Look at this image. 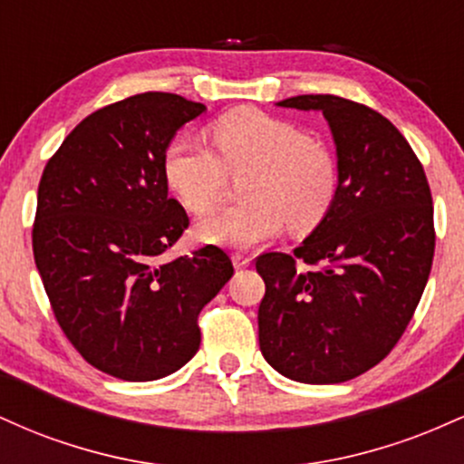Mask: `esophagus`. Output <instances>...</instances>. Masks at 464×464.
Returning <instances> with one entry per match:
<instances>
[{"instance_id":"1","label":"esophagus","mask_w":464,"mask_h":464,"mask_svg":"<svg viewBox=\"0 0 464 464\" xmlns=\"http://www.w3.org/2000/svg\"><path fill=\"white\" fill-rule=\"evenodd\" d=\"M231 259H233V266H236L237 270L248 268L250 262H253V257H250V255H246V253H233Z\"/></svg>"}]
</instances>
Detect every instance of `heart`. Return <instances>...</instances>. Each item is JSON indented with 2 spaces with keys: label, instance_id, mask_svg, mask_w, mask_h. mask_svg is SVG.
Wrapping results in <instances>:
<instances>
[{
  "label": "heart",
  "instance_id": "heart-1",
  "mask_svg": "<svg viewBox=\"0 0 464 464\" xmlns=\"http://www.w3.org/2000/svg\"><path fill=\"white\" fill-rule=\"evenodd\" d=\"M214 148L177 137L165 148L163 174L185 209L205 214L220 200L228 174L244 177L246 202L202 218L196 236L220 246L250 248L284 231L310 233L338 196V159L327 141L257 109H237L211 124Z\"/></svg>",
  "mask_w": 464,
  "mask_h": 464
}]
</instances>
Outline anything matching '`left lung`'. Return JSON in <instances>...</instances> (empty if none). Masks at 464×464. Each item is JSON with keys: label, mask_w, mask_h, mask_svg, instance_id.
Here are the masks:
<instances>
[{"label": "left lung", "mask_w": 464, "mask_h": 464, "mask_svg": "<svg viewBox=\"0 0 464 464\" xmlns=\"http://www.w3.org/2000/svg\"><path fill=\"white\" fill-rule=\"evenodd\" d=\"M276 104L324 115L340 185L295 253L255 262L266 284L259 349L290 380L340 384L380 364L417 310L434 257L432 194L406 137L377 111L338 95Z\"/></svg>", "instance_id": "8db88e82"}]
</instances>
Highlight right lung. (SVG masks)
<instances>
[{"instance_id": "obj_1", "label": "right lung", "mask_w": 464, "mask_h": 464, "mask_svg": "<svg viewBox=\"0 0 464 464\" xmlns=\"http://www.w3.org/2000/svg\"><path fill=\"white\" fill-rule=\"evenodd\" d=\"M207 106L148 92L98 109L44 169L32 250L52 310L89 364L152 382L200 347L198 314L231 279L218 246L168 259L189 227L168 196L165 148Z\"/></svg>"}]
</instances>
